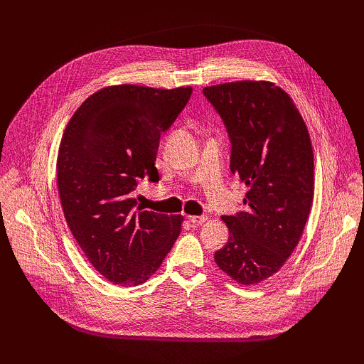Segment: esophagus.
<instances>
[{
  "label": "esophagus",
  "mask_w": 364,
  "mask_h": 364,
  "mask_svg": "<svg viewBox=\"0 0 364 364\" xmlns=\"http://www.w3.org/2000/svg\"><path fill=\"white\" fill-rule=\"evenodd\" d=\"M206 220H208V217H205V215H190V217H188V221L196 224V225H198V224H203Z\"/></svg>",
  "instance_id": "obj_1"
}]
</instances>
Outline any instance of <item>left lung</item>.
<instances>
[{
  "instance_id": "8db88e82",
  "label": "left lung",
  "mask_w": 364,
  "mask_h": 364,
  "mask_svg": "<svg viewBox=\"0 0 364 364\" xmlns=\"http://www.w3.org/2000/svg\"><path fill=\"white\" fill-rule=\"evenodd\" d=\"M232 141L230 169L247 186L245 211L223 215L228 242L220 269L242 284L277 273L294 252L314 196L310 134L289 94L269 81L203 88Z\"/></svg>"
}]
</instances>
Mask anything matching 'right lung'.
<instances>
[{"label": "right lung", "mask_w": 364, "mask_h": 364, "mask_svg": "<svg viewBox=\"0 0 364 364\" xmlns=\"http://www.w3.org/2000/svg\"><path fill=\"white\" fill-rule=\"evenodd\" d=\"M192 87L110 85L91 94L66 125L57 187L66 223L103 277L119 286L149 280L181 232V215L139 211V180L159 181L162 134L187 105Z\"/></svg>", "instance_id": "right-lung-1"}]
</instances>
